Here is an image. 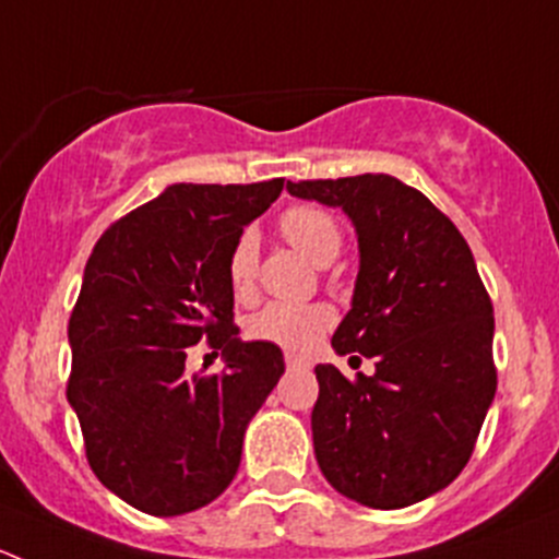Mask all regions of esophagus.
Masks as SVG:
<instances>
[{
    "mask_svg": "<svg viewBox=\"0 0 559 559\" xmlns=\"http://www.w3.org/2000/svg\"><path fill=\"white\" fill-rule=\"evenodd\" d=\"M286 368L289 370H306V368H311V362H308V359H302V357H297V354H289L286 352Z\"/></svg>",
    "mask_w": 559,
    "mask_h": 559,
    "instance_id": "obj_1",
    "label": "esophagus"
}]
</instances>
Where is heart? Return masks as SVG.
<instances>
[{
    "mask_svg": "<svg viewBox=\"0 0 559 559\" xmlns=\"http://www.w3.org/2000/svg\"><path fill=\"white\" fill-rule=\"evenodd\" d=\"M278 229L292 246L300 248L316 264H330L341 253L343 233L337 227L335 216L324 207L297 205L284 211L278 218ZM257 259L259 246L257 235L240 233L235 240L233 251L227 259V278L233 286L235 297L246 300L253 292L257 281ZM332 311L326 306H289V302H270L262 311L253 313L248 321V337L273 346L286 348V352H311L332 326Z\"/></svg>",
    "mask_w": 559,
    "mask_h": 559,
    "instance_id": "heart-1",
    "label": "heart"
}]
</instances>
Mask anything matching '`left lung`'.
I'll return each instance as SVG.
<instances>
[{"mask_svg":"<svg viewBox=\"0 0 559 559\" xmlns=\"http://www.w3.org/2000/svg\"><path fill=\"white\" fill-rule=\"evenodd\" d=\"M286 189L352 218L359 273L332 348L376 359V373L357 381L316 365V462L337 492L370 509L419 503L467 465L498 389L492 300L471 248L452 218L392 175Z\"/></svg>","mask_w":559,"mask_h":559,"instance_id":"1","label":"left lung"}]
</instances>
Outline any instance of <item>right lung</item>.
I'll return each mask as SVG.
<instances>
[{
	"instance_id": "1",
	"label": "right lung",
	"mask_w": 559,
	"mask_h": 559,
	"mask_svg": "<svg viewBox=\"0 0 559 559\" xmlns=\"http://www.w3.org/2000/svg\"><path fill=\"white\" fill-rule=\"evenodd\" d=\"M262 183H173L105 229L70 316L67 400L99 481L154 516L216 500L243 436L284 373V354L243 343L227 259L246 224L278 200ZM207 340L228 368L189 377L185 352Z\"/></svg>"
}]
</instances>
